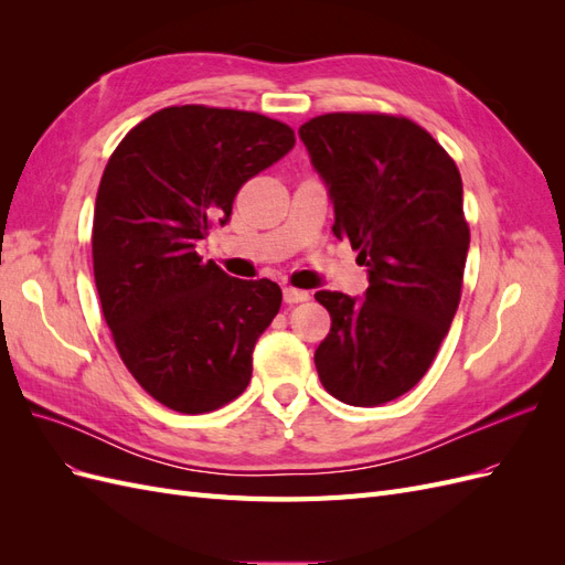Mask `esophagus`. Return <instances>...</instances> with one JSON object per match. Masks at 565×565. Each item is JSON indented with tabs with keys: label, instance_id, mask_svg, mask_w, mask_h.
Returning <instances> with one entry per match:
<instances>
[{
	"label": "esophagus",
	"instance_id": "34e87169",
	"mask_svg": "<svg viewBox=\"0 0 565 565\" xmlns=\"http://www.w3.org/2000/svg\"><path fill=\"white\" fill-rule=\"evenodd\" d=\"M282 299H285V303L295 306V303H301V301H309V292H303V289H297V287H285Z\"/></svg>",
	"mask_w": 565,
	"mask_h": 565
}]
</instances>
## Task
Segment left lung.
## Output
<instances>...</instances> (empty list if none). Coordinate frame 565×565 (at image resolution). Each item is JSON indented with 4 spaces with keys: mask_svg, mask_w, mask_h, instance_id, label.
I'll return each instance as SVG.
<instances>
[{
    "mask_svg": "<svg viewBox=\"0 0 565 565\" xmlns=\"http://www.w3.org/2000/svg\"><path fill=\"white\" fill-rule=\"evenodd\" d=\"M299 139L328 188L332 233L358 249L370 282L363 297L316 292L332 318L318 377L337 401L377 407L424 377L457 313L469 252L461 177L405 117L330 113Z\"/></svg>",
    "mask_w": 565,
    "mask_h": 565,
    "instance_id": "obj_1",
    "label": "left lung"
}]
</instances>
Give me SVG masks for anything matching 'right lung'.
Listing matches in <instances>:
<instances>
[{
	"instance_id": "add662e5",
	"label": "right lung",
	"mask_w": 565,
	"mask_h": 565,
	"mask_svg": "<svg viewBox=\"0 0 565 565\" xmlns=\"http://www.w3.org/2000/svg\"><path fill=\"white\" fill-rule=\"evenodd\" d=\"M292 148L278 119L174 106L136 125L106 164L92 237L100 309L134 380L177 413H212L252 380L280 287L231 278L195 249L228 224L243 183Z\"/></svg>"
}]
</instances>
